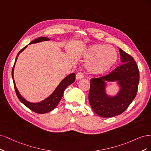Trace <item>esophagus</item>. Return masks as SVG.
<instances>
[{"label": "esophagus", "instance_id": "34e87169", "mask_svg": "<svg viewBox=\"0 0 151 151\" xmlns=\"http://www.w3.org/2000/svg\"><path fill=\"white\" fill-rule=\"evenodd\" d=\"M83 77H84L83 74L82 73H81V72H78V73L76 75V80H81V79H82Z\"/></svg>", "mask_w": 151, "mask_h": 151}]
</instances>
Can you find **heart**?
Masks as SVG:
<instances>
[{
  "mask_svg": "<svg viewBox=\"0 0 151 151\" xmlns=\"http://www.w3.org/2000/svg\"><path fill=\"white\" fill-rule=\"evenodd\" d=\"M84 56L88 60L86 66L88 70L99 74L109 71L118 60L117 52L110 45L90 46L85 51Z\"/></svg>",
  "mask_w": 151,
  "mask_h": 151,
  "instance_id": "obj_1",
  "label": "heart"
}]
</instances>
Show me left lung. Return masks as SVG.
I'll use <instances>...</instances> for the list:
<instances>
[{
    "label": "left lung",
    "mask_w": 151,
    "mask_h": 151,
    "mask_svg": "<svg viewBox=\"0 0 151 151\" xmlns=\"http://www.w3.org/2000/svg\"><path fill=\"white\" fill-rule=\"evenodd\" d=\"M123 63L110 74L90 80L88 100L92 109L101 117H112L122 114L137 95L139 71L133 57L119 48ZM108 82H115L119 90L115 95L106 92Z\"/></svg>",
    "instance_id": "8db88e82"
}]
</instances>
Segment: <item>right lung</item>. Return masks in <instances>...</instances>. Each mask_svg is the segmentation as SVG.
<instances>
[{
	"label": "right lung",
	"instance_id": "right-lung-1",
	"mask_svg": "<svg viewBox=\"0 0 151 151\" xmlns=\"http://www.w3.org/2000/svg\"><path fill=\"white\" fill-rule=\"evenodd\" d=\"M50 40H51L50 38H47L46 37H40L31 41L28 45H31V44L41 42L42 41H47ZM28 45L22 48V49L18 52L17 57L16 58L15 63H14L12 71V76L14 85V88H15L16 93L19 100H20L24 105L26 106L27 108L37 114H46L56 108V106L58 105V104H59V102L62 99L63 93H64V91L66 88V87L72 84L75 81V73H70L68 75H67L66 77H65V78L61 81L60 84L58 85L54 91L45 100H43L40 102H36V103H32V102H30L26 100L25 99L23 98L17 88L16 83L14 78V67H15V64L17 61L19 54L25 50Z\"/></svg>",
	"mask_w": 151,
	"mask_h": 151
}]
</instances>
